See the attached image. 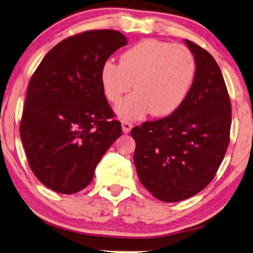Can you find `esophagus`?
<instances>
[{
  "mask_svg": "<svg viewBox=\"0 0 253 253\" xmlns=\"http://www.w3.org/2000/svg\"><path fill=\"white\" fill-rule=\"evenodd\" d=\"M121 123H122V130L124 133H129L132 129V126H133V123L126 121V120H122Z\"/></svg>",
  "mask_w": 253,
  "mask_h": 253,
  "instance_id": "34e87169",
  "label": "esophagus"
}]
</instances>
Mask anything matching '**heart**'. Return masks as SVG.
Masks as SVG:
<instances>
[{
	"label": "heart",
	"mask_w": 253,
	"mask_h": 253,
	"mask_svg": "<svg viewBox=\"0 0 253 253\" xmlns=\"http://www.w3.org/2000/svg\"><path fill=\"white\" fill-rule=\"evenodd\" d=\"M196 74L193 53L183 44H171L146 39L126 49L120 64L107 59L102 65L99 78L106 98L118 103L122 118L140 119L150 111L155 117L172 113L187 97Z\"/></svg>",
	"instance_id": "obj_1"
}]
</instances>
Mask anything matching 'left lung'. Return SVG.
I'll use <instances>...</instances> for the list:
<instances>
[{
  "label": "left lung",
  "mask_w": 253,
  "mask_h": 253,
  "mask_svg": "<svg viewBox=\"0 0 253 253\" xmlns=\"http://www.w3.org/2000/svg\"><path fill=\"white\" fill-rule=\"evenodd\" d=\"M196 63L187 97L168 117L131 130L134 165L141 184L159 201L173 203L204 189L230 142L231 101L224 78L210 52L185 40Z\"/></svg>",
  "instance_id": "8db88e82"
}]
</instances>
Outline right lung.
<instances>
[{
	"label": "right lung",
	"mask_w": 253,
	"mask_h": 253,
	"mask_svg": "<svg viewBox=\"0 0 253 253\" xmlns=\"http://www.w3.org/2000/svg\"><path fill=\"white\" fill-rule=\"evenodd\" d=\"M126 43L117 30L78 33L56 44L33 73L20 136L32 172L45 187L60 194L85 188L103 155L122 134L99 73Z\"/></svg>",
	"instance_id": "right-lung-1"
}]
</instances>
